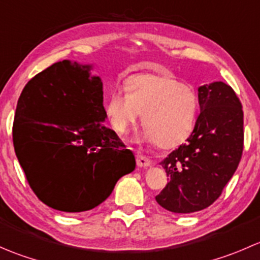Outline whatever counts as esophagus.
Wrapping results in <instances>:
<instances>
[{
  "instance_id": "1",
  "label": "esophagus",
  "mask_w": 260,
  "mask_h": 260,
  "mask_svg": "<svg viewBox=\"0 0 260 260\" xmlns=\"http://www.w3.org/2000/svg\"><path fill=\"white\" fill-rule=\"evenodd\" d=\"M136 159H137V165L140 167L151 166V161H149V158H148V157L143 156V154L137 153V154H136Z\"/></svg>"
}]
</instances>
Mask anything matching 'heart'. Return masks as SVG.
I'll return each mask as SVG.
<instances>
[{"label": "heart", "mask_w": 260, "mask_h": 260, "mask_svg": "<svg viewBox=\"0 0 260 260\" xmlns=\"http://www.w3.org/2000/svg\"><path fill=\"white\" fill-rule=\"evenodd\" d=\"M124 90L112 91L106 114L119 135H127L142 113L143 138L161 148L179 146L195 129L199 98L190 85L165 74H135L124 81Z\"/></svg>", "instance_id": "b5f03b06"}]
</instances>
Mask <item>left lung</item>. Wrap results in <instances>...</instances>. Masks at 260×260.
<instances>
[{
	"label": "left lung",
	"instance_id": "8db88e82",
	"mask_svg": "<svg viewBox=\"0 0 260 260\" xmlns=\"http://www.w3.org/2000/svg\"><path fill=\"white\" fill-rule=\"evenodd\" d=\"M198 90L201 112L195 129L161 162L170 181L156 201L176 214L210 206L237 171L243 153V109L232 86L214 81Z\"/></svg>",
	"mask_w": 260,
	"mask_h": 260
}]
</instances>
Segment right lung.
I'll return each mask as SVG.
<instances>
[{
  "label": "right lung",
  "instance_id": "1",
  "mask_svg": "<svg viewBox=\"0 0 260 260\" xmlns=\"http://www.w3.org/2000/svg\"><path fill=\"white\" fill-rule=\"evenodd\" d=\"M91 68L62 60L35 75L18 98L12 128L30 187L68 214L98 206L136 169L132 151L103 124V83Z\"/></svg>",
  "mask_w": 260,
  "mask_h": 260
}]
</instances>
